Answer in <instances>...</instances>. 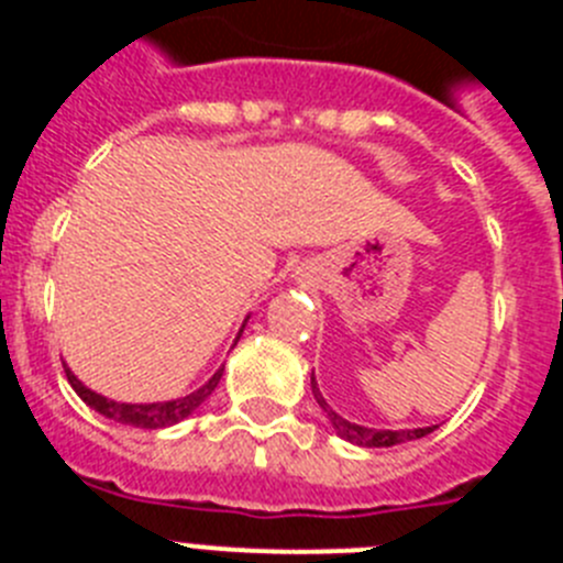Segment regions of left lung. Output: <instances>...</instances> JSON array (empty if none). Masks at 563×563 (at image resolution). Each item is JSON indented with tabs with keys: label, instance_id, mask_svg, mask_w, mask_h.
<instances>
[{
	"label": "left lung",
	"instance_id": "8db88e82",
	"mask_svg": "<svg viewBox=\"0 0 563 563\" xmlns=\"http://www.w3.org/2000/svg\"><path fill=\"white\" fill-rule=\"evenodd\" d=\"M310 386H312V397H316V402L321 406V411L327 415V420L332 422L335 434L341 437V440L352 442V445H361V449H391V445H400V442L420 440V437L431 434V431L437 429V426H426V429H397V431H391V429H366V426L350 422L346 417H341L335 409H332L330 402L324 400V395H321V389H318L316 375H310Z\"/></svg>",
	"mask_w": 563,
	"mask_h": 563
}]
</instances>
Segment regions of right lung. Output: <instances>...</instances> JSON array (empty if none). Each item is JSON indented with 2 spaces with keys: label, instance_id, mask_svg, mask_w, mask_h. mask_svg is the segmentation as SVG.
I'll use <instances>...</instances> for the list:
<instances>
[{
  "label": "right lung",
  "instance_id": "add662e5",
  "mask_svg": "<svg viewBox=\"0 0 563 563\" xmlns=\"http://www.w3.org/2000/svg\"><path fill=\"white\" fill-rule=\"evenodd\" d=\"M251 318V316H247ZM247 318L242 321V330H245ZM242 330H239V335H242ZM236 335V341H239ZM233 341V343H236ZM64 372H67V380L69 386L76 389V395L81 397L84 402H87L89 409H96L98 415L109 417V420L121 422V426H132V429H166V426H174V422L186 420L188 415H194V411L200 409L202 402L211 397V391L220 386L222 380V372H225V366H220V369L213 372L211 380L202 383L200 389L191 391V395L186 397H177V400H161V402H118V400H109V397L98 395V391L87 389L81 380H78L73 372H69V366H64Z\"/></svg>",
  "mask_w": 563,
  "mask_h": 563
}]
</instances>
